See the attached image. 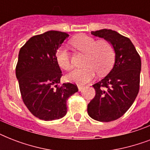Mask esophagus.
<instances>
[{
  "instance_id": "obj_1",
  "label": "esophagus",
  "mask_w": 150,
  "mask_h": 150,
  "mask_svg": "<svg viewBox=\"0 0 150 150\" xmlns=\"http://www.w3.org/2000/svg\"><path fill=\"white\" fill-rule=\"evenodd\" d=\"M84 86H81V85H78V89L79 91H82V89H84Z\"/></svg>"
}]
</instances>
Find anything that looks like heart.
Masks as SVG:
<instances>
[{"instance_id": "obj_1", "label": "heart", "mask_w": 150, "mask_h": 150, "mask_svg": "<svg viewBox=\"0 0 150 150\" xmlns=\"http://www.w3.org/2000/svg\"><path fill=\"white\" fill-rule=\"evenodd\" d=\"M71 44L79 51L86 53L84 68H76L67 75L71 82L79 85L90 82L96 76L97 71L107 72L114 63V49L109 42L96 41L87 35H79L72 39ZM56 60L59 66L64 70H70L72 65L69 52L64 47L60 48L56 53Z\"/></svg>"}]
</instances>
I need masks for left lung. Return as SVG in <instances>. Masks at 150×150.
Segmentation results:
<instances>
[{
  "instance_id": "8db88e82",
  "label": "left lung",
  "mask_w": 150,
  "mask_h": 150,
  "mask_svg": "<svg viewBox=\"0 0 150 150\" xmlns=\"http://www.w3.org/2000/svg\"><path fill=\"white\" fill-rule=\"evenodd\" d=\"M91 34L109 42L115 52L114 67L93 85L96 95L87 107L90 117L109 122L124 115L135 101L139 90L141 58L132 41L117 32L103 29Z\"/></svg>"
}]
</instances>
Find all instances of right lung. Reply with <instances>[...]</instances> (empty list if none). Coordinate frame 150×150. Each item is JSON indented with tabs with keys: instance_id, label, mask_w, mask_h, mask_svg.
I'll list each match as a JSON object with an SVG mask.
<instances>
[{
	"instance_id": "add662e5",
	"label": "right lung",
	"mask_w": 150,
	"mask_h": 150,
	"mask_svg": "<svg viewBox=\"0 0 150 150\" xmlns=\"http://www.w3.org/2000/svg\"><path fill=\"white\" fill-rule=\"evenodd\" d=\"M68 36L63 32L47 31L31 37L19 50L15 74L22 100L41 120L65 116L68 97L79 90L70 82L58 86L62 72L56 53Z\"/></svg>"
}]
</instances>
